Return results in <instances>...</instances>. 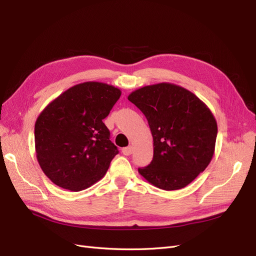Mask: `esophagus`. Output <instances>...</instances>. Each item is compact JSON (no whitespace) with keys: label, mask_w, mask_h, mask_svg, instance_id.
<instances>
[{"label":"esophagus","mask_w":256,"mask_h":256,"mask_svg":"<svg viewBox=\"0 0 256 256\" xmlns=\"http://www.w3.org/2000/svg\"><path fill=\"white\" fill-rule=\"evenodd\" d=\"M132 152H134V148L131 146L125 147V148H122V152L125 154V156H130V154H132Z\"/></svg>","instance_id":"esophagus-1"}]
</instances>
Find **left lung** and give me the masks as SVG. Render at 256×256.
Here are the masks:
<instances>
[{
	"instance_id": "8db88e82",
	"label": "left lung",
	"mask_w": 256,
	"mask_h": 256,
	"mask_svg": "<svg viewBox=\"0 0 256 256\" xmlns=\"http://www.w3.org/2000/svg\"><path fill=\"white\" fill-rule=\"evenodd\" d=\"M128 100L145 115L154 140L150 164L138 173L160 189L184 188L212 159L218 132L214 114L193 92L166 82L138 88Z\"/></svg>"
}]
</instances>
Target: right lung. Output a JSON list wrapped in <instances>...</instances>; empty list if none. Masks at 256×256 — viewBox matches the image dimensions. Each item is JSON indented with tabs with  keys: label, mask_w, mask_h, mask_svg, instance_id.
<instances>
[{
	"label": "right lung",
	"mask_w": 256,
	"mask_h": 256,
	"mask_svg": "<svg viewBox=\"0 0 256 256\" xmlns=\"http://www.w3.org/2000/svg\"><path fill=\"white\" fill-rule=\"evenodd\" d=\"M120 88L84 82L51 102L35 122V150L42 172L58 187L81 191L106 175L118 150L104 124Z\"/></svg>",
	"instance_id": "obj_1"
}]
</instances>
